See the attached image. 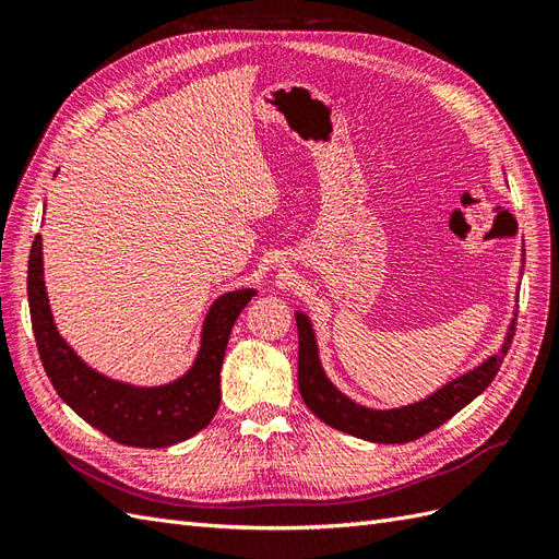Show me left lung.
<instances>
[{
    "instance_id": "left-lung-1",
    "label": "left lung",
    "mask_w": 559,
    "mask_h": 559,
    "mask_svg": "<svg viewBox=\"0 0 559 559\" xmlns=\"http://www.w3.org/2000/svg\"><path fill=\"white\" fill-rule=\"evenodd\" d=\"M515 321L511 324L509 337L503 347L492 359H487L476 370H471L464 378L450 382L441 392H436L427 401H419L408 408L399 411H368L364 405L352 403L321 373L317 359L314 333L306 314H296L298 326V389L308 408L329 427L352 433L370 443H411L415 438L433 431L448 421L452 415L460 413L480 392L495 380L501 361L511 349L515 335Z\"/></svg>"
}]
</instances>
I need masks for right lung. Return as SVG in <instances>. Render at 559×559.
Returning a JSON list of instances; mask_svg holds the SVG:
<instances>
[{
    "label": "right lung",
    "instance_id": "add662e5",
    "mask_svg": "<svg viewBox=\"0 0 559 559\" xmlns=\"http://www.w3.org/2000/svg\"><path fill=\"white\" fill-rule=\"evenodd\" d=\"M41 265V235H37L27 263L32 331L50 384L81 419L111 441L132 448L175 445L210 425L222 401L218 373L228 337L253 292H233L214 302L189 376L167 386L138 389L95 373L67 347L48 310Z\"/></svg>",
    "mask_w": 559,
    "mask_h": 559
}]
</instances>
